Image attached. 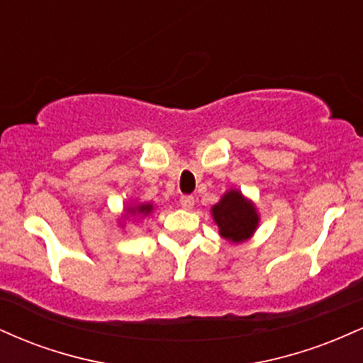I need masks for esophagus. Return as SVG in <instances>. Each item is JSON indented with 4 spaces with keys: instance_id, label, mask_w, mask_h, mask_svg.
<instances>
[{
    "instance_id": "esophagus-1",
    "label": "esophagus",
    "mask_w": 363,
    "mask_h": 363,
    "mask_svg": "<svg viewBox=\"0 0 363 363\" xmlns=\"http://www.w3.org/2000/svg\"><path fill=\"white\" fill-rule=\"evenodd\" d=\"M181 206L184 210H191L194 206V198L193 196H181Z\"/></svg>"
}]
</instances>
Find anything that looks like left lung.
Instances as JSON below:
<instances>
[{
  "label": "left lung",
  "mask_w": 363,
  "mask_h": 363,
  "mask_svg": "<svg viewBox=\"0 0 363 363\" xmlns=\"http://www.w3.org/2000/svg\"><path fill=\"white\" fill-rule=\"evenodd\" d=\"M211 215L218 225L220 235L235 244L247 240L259 223L256 206L235 189L227 191L222 196V199L211 208Z\"/></svg>",
  "instance_id": "8db88e82"
}]
</instances>
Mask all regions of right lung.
Returning <instances> with one entry per match:
<instances>
[{
  "label": "right lung",
  "instance_id": "right-lung-1",
  "mask_svg": "<svg viewBox=\"0 0 363 363\" xmlns=\"http://www.w3.org/2000/svg\"><path fill=\"white\" fill-rule=\"evenodd\" d=\"M153 210V205L152 203H145V205H138V206H129L128 208V213H131V215H143V216H147V215H150V211Z\"/></svg>",
  "mask_w": 363,
  "mask_h": 363
}]
</instances>
